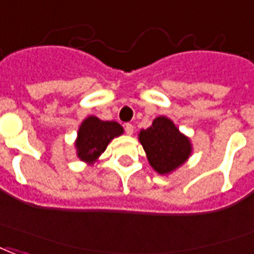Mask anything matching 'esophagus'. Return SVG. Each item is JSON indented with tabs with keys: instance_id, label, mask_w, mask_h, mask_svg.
I'll return each mask as SVG.
<instances>
[{
	"instance_id": "1",
	"label": "esophagus",
	"mask_w": 254,
	"mask_h": 254,
	"mask_svg": "<svg viewBox=\"0 0 254 254\" xmlns=\"http://www.w3.org/2000/svg\"><path fill=\"white\" fill-rule=\"evenodd\" d=\"M133 130H134V127H133L132 124H127V125H125V132H127V134L132 136Z\"/></svg>"
}]
</instances>
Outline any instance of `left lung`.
Instances as JSON below:
<instances>
[{"label": "left lung", "instance_id": "8db88e82", "mask_svg": "<svg viewBox=\"0 0 254 254\" xmlns=\"http://www.w3.org/2000/svg\"><path fill=\"white\" fill-rule=\"evenodd\" d=\"M138 141L141 142L152 168L164 176L182 167L192 153V144L189 137L165 116L156 117L148 129H141Z\"/></svg>", "mask_w": 254, "mask_h": 254}]
</instances>
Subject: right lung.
<instances>
[{
	"instance_id": "right-lung-1",
	"label": "right lung",
	"mask_w": 254,
	"mask_h": 254,
	"mask_svg": "<svg viewBox=\"0 0 254 254\" xmlns=\"http://www.w3.org/2000/svg\"><path fill=\"white\" fill-rule=\"evenodd\" d=\"M124 127L116 121H103L95 116L84 118L78 129L74 142L76 156L80 161L93 165L99 160L113 138L121 136Z\"/></svg>"
}]
</instances>
